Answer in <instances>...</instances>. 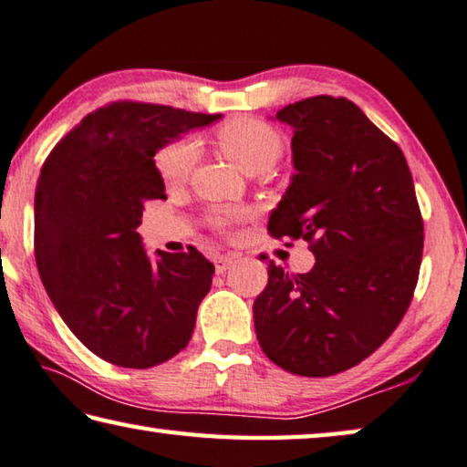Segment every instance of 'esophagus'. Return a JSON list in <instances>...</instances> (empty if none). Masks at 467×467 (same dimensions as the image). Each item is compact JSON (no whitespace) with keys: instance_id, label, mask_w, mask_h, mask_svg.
Instances as JSON below:
<instances>
[{"instance_id":"1","label":"esophagus","mask_w":467,"mask_h":467,"mask_svg":"<svg viewBox=\"0 0 467 467\" xmlns=\"http://www.w3.org/2000/svg\"><path fill=\"white\" fill-rule=\"evenodd\" d=\"M234 262H236V255H233V254H222V255L213 257V265H216L218 274H224Z\"/></svg>"}]
</instances>
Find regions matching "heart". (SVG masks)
I'll list each match as a JSON object with an SVG mask.
<instances>
[{"mask_svg":"<svg viewBox=\"0 0 467 467\" xmlns=\"http://www.w3.org/2000/svg\"><path fill=\"white\" fill-rule=\"evenodd\" d=\"M216 143L231 161L243 172L257 174L270 170L283 158L285 140L280 132L268 122L257 118H233L216 130ZM199 158V145L195 139L181 137L166 143L155 155V168L166 184H181L193 172ZM231 210H212L210 224L224 228L233 220Z\"/></svg>","mask_w":467,"mask_h":467,"instance_id":"obj_1","label":"heart"}]
</instances>
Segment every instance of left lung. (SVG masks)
Wrapping results in <instances>:
<instances>
[{"label": "left lung", "mask_w": 467, "mask_h": 467, "mask_svg": "<svg viewBox=\"0 0 467 467\" xmlns=\"http://www.w3.org/2000/svg\"><path fill=\"white\" fill-rule=\"evenodd\" d=\"M276 118L293 127L297 174L268 233L307 241L316 264L291 274L270 262L255 335L276 366L324 379L369 358L403 320L424 222L403 151L353 101L316 95Z\"/></svg>", "instance_id": "obj_1"}]
</instances>
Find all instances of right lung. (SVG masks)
I'll list each match as a JSON object with an SVG mask.
<instances>
[{
  "mask_svg": "<svg viewBox=\"0 0 467 467\" xmlns=\"http://www.w3.org/2000/svg\"><path fill=\"white\" fill-rule=\"evenodd\" d=\"M220 114L114 101L60 139L35 191V260L74 337L120 368L164 364L191 340L213 264L140 245L145 203L166 199L153 155Z\"/></svg>",
  "mask_w": 467,
  "mask_h": 467,
  "instance_id": "add662e5",
  "label": "right lung"
}]
</instances>
